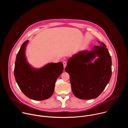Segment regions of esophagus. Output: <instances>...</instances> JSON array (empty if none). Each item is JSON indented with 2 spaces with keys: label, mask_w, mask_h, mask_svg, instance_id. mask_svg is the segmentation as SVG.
<instances>
[{
  "label": "esophagus",
  "mask_w": 128,
  "mask_h": 128,
  "mask_svg": "<svg viewBox=\"0 0 128 128\" xmlns=\"http://www.w3.org/2000/svg\"><path fill=\"white\" fill-rule=\"evenodd\" d=\"M63 66H64V68H65V67H66V65H67V63H66V62H63Z\"/></svg>",
  "instance_id": "1"
}]
</instances>
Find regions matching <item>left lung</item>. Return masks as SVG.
I'll return each instance as SVG.
<instances>
[{"mask_svg": "<svg viewBox=\"0 0 128 128\" xmlns=\"http://www.w3.org/2000/svg\"><path fill=\"white\" fill-rule=\"evenodd\" d=\"M98 42L101 46H95L90 50H84L74 54L68 60L65 69L70 76L73 93L80 99L98 97L112 76L111 56L106 45L99 41Z\"/></svg>", "mask_w": 128, "mask_h": 128, "instance_id": "obj_1", "label": "left lung"}]
</instances>
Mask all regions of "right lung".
<instances>
[{
    "instance_id": "obj_1",
    "label": "right lung",
    "mask_w": 128,
    "mask_h": 128,
    "mask_svg": "<svg viewBox=\"0 0 128 128\" xmlns=\"http://www.w3.org/2000/svg\"><path fill=\"white\" fill-rule=\"evenodd\" d=\"M29 40L21 46L16 59L14 76L24 94L29 98L42 101L52 95L56 80L64 70L62 62L50 63L42 68H35L27 61L26 48Z\"/></svg>"
}]
</instances>
